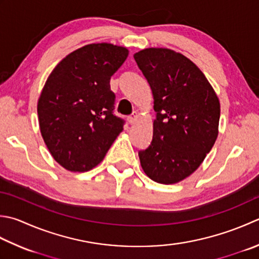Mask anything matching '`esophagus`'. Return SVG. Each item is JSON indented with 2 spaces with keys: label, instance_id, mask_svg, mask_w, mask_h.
<instances>
[{
  "label": "esophagus",
  "instance_id": "34e87169",
  "mask_svg": "<svg viewBox=\"0 0 259 259\" xmlns=\"http://www.w3.org/2000/svg\"><path fill=\"white\" fill-rule=\"evenodd\" d=\"M137 118H138V114H137V112H134V113L131 114L130 116H128V121H129V123H130V124H134V123L136 122Z\"/></svg>",
  "mask_w": 259,
  "mask_h": 259
}]
</instances>
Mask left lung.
I'll return each mask as SVG.
<instances>
[{
    "label": "left lung",
    "mask_w": 259,
    "mask_h": 259,
    "mask_svg": "<svg viewBox=\"0 0 259 259\" xmlns=\"http://www.w3.org/2000/svg\"><path fill=\"white\" fill-rule=\"evenodd\" d=\"M154 96L153 140L140 150L146 175L160 184H175L199 168L213 147L220 102L200 68L167 48H147L134 55Z\"/></svg>",
    "instance_id": "1"
}]
</instances>
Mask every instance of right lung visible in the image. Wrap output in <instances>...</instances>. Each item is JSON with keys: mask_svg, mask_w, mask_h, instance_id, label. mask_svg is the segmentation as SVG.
Segmentation results:
<instances>
[{"mask_svg": "<svg viewBox=\"0 0 259 259\" xmlns=\"http://www.w3.org/2000/svg\"><path fill=\"white\" fill-rule=\"evenodd\" d=\"M129 55L112 44H91L60 62L38 100L40 133L54 159L70 171L99 165L124 121L113 114L110 79Z\"/></svg>", "mask_w": 259, "mask_h": 259, "instance_id": "1", "label": "right lung"}]
</instances>
